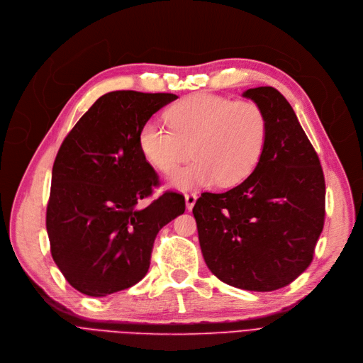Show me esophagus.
Returning a JSON list of instances; mask_svg holds the SVG:
<instances>
[{"label":"esophagus","instance_id":"esophagus-1","mask_svg":"<svg viewBox=\"0 0 363 363\" xmlns=\"http://www.w3.org/2000/svg\"><path fill=\"white\" fill-rule=\"evenodd\" d=\"M196 199H198V195H196V194H187V195H184L186 208H187L189 211H191V210L194 208V205H195Z\"/></svg>","mask_w":363,"mask_h":363}]
</instances>
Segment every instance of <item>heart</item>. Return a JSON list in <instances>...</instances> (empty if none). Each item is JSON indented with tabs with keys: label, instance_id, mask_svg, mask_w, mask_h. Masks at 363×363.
Returning <instances> with one entry per match:
<instances>
[{
	"label": "heart",
	"instance_id": "1",
	"mask_svg": "<svg viewBox=\"0 0 363 363\" xmlns=\"http://www.w3.org/2000/svg\"><path fill=\"white\" fill-rule=\"evenodd\" d=\"M165 116L171 130L147 121L139 133V147L149 165L164 174L191 153L196 158L168 177L167 184L176 191L216 183L236 186L251 176L262 160L267 119L254 101L195 94L171 106Z\"/></svg>",
	"mask_w": 363,
	"mask_h": 363
}]
</instances>
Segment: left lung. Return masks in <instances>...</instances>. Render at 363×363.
Returning a JSON list of instances; mask_svg holds the SVG:
<instances>
[{
	"mask_svg": "<svg viewBox=\"0 0 363 363\" xmlns=\"http://www.w3.org/2000/svg\"><path fill=\"white\" fill-rule=\"evenodd\" d=\"M267 119L262 160L224 194L205 192L194 206L208 269L224 284L267 292L310 266L325 218V179L294 109L273 87L242 94Z\"/></svg>",
	"mask_w": 363,
	"mask_h": 363,
	"instance_id": "left-lung-1",
	"label": "left lung"
}]
</instances>
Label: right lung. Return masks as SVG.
Wrapping results in <instances>:
<instances>
[{"label": "right lung", "mask_w": 363, "mask_h": 363, "mask_svg": "<svg viewBox=\"0 0 363 363\" xmlns=\"http://www.w3.org/2000/svg\"><path fill=\"white\" fill-rule=\"evenodd\" d=\"M169 93L112 91L85 112L63 140L51 172L47 233L65 279L90 297L140 282L158 232L184 213L165 192L145 205L158 176L139 147L140 128Z\"/></svg>", "instance_id": "right-lung-1"}]
</instances>
